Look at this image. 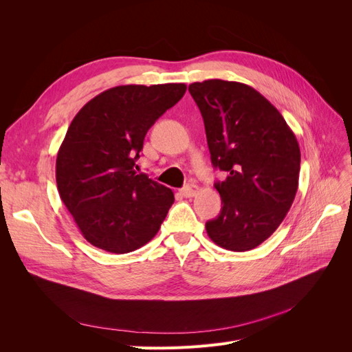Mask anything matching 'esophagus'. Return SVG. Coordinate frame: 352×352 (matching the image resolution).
Wrapping results in <instances>:
<instances>
[{"label":"esophagus","mask_w":352,"mask_h":352,"mask_svg":"<svg viewBox=\"0 0 352 352\" xmlns=\"http://www.w3.org/2000/svg\"><path fill=\"white\" fill-rule=\"evenodd\" d=\"M198 190H199V188L197 185L190 184V185H186V186L182 188V194L186 198H192V197H195L198 194Z\"/></svg>","instance_id":"esophagus-1"}]
</instances>
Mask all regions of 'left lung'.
<instances>
[{
    "label": "left lung",
    "instance_id": "obj_1",
    "mask_svg": "<svg viewBox=\"0 0 352 352\" xmlns=\"http://www.w3.org/2000/svg\"><path fill=\"white\" fill-rule=\"evenodd\" d=\"M204 119L211 163L228 173L214 186L210 239L229 251L258 247L279 228L298 190L301 151L283 116L248 85L210 79L189 85Z\"/></svg>",
    "mask_w": 352,
    "mask_h": 352
}]
</instances>
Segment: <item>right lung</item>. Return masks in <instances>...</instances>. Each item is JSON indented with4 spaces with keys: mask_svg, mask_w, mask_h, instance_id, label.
I'll return each mask as SVG.
<instances>
[{
    "mask_svg": "<svg viewBox=\"0 0 352 352\" xmlns=\"http://www.w3.org/2000/svg\"><path fill=\"white\" fill-rule=\"evenodd\" d=\"M185 92V83L120 85L74 116L57 154L56 179L61 201L94 247L126 254L157 235L175 195L136 175L135 160L148 129Z\"/></svg>",
    "mask_w": 352,
    "mask_h": 352,
    "instance_id": "add662e5",
    "label": "right lung"
}]
</instances>
